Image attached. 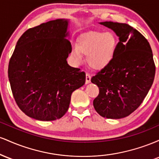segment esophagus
I'll return each mask as SVG.
<instances>
[{"label": "esophagus", "instance_id": "obj_1", "mask_svg": "<svg viewBox=\"0 0 159 159\" xmlns=\"http://www.w3.org/2000/svg\"><path fill=\"white\" fill-rule=\"evenodd\" d=\"M91 80V75L89 73L86 74V84H89Z\"/></svg>", "mask_w": 159, "mask_h": 159}]
</instances>
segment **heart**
Returning <instances> with one entry per match:
<instances>
[{
  "label": "heart",
  "mask_w": 159,
  "mask_h": 159,
  "mask_svg": "<svg viewBox=\"0 0 159 159\" xmlns=\"http://www.w3.org/2000/svg\"><path fill=\"white\" fill-rule=\"evenodd\" d=\"M117 45V38L114 33L91 32L81 36L78 45H73L72 54L78 61H81L82 54L87 56L91 68L101 70L113 61Z\"/></svg>",
  "instance_id": "1"
}]
</instances>
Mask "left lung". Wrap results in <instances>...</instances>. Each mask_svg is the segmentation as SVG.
<instances>
[{
  "mask_svg": "<svg viewBox=\"0 0 159 159\" xmlns=\"http://www.w3.org/2000/svg\"><path fill=\"white\" fill-rule=\"evenodd\" d=\"M100 24L114 30L120 42L111 64L91 78L99 89L93 106L103 117L120 119L143 102L154 81L156 66L149 42L138 30L127 24Z\"/></svg>",
  "mask_w": 159,
  "mask_h": 159,
  "instance_id": "left-lung-1",
  "label": "left lung"
}]
</instances>
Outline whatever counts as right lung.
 I'll list each match as a JSON object with an SVG mask.
<instances>
[{
  "mask_svg": "<svg viewBox=\"0 0 159 159\" xmlns=\"http://www.w3.org/2000/svg\"><path fill=\"white\" fill-rule=\"evenodd\" d=\"M69 21L56 19L28 29L16 43L8 66L15 101L30 117L60 119L68 111L73 91L86 75L67 63L72 45L66 39Z\"/></svg>",
  "mask_w": 159,
  "mask_h": 159,
  "instance_id": "obj_1",
  "label": "right lung"
}]
</instances>
